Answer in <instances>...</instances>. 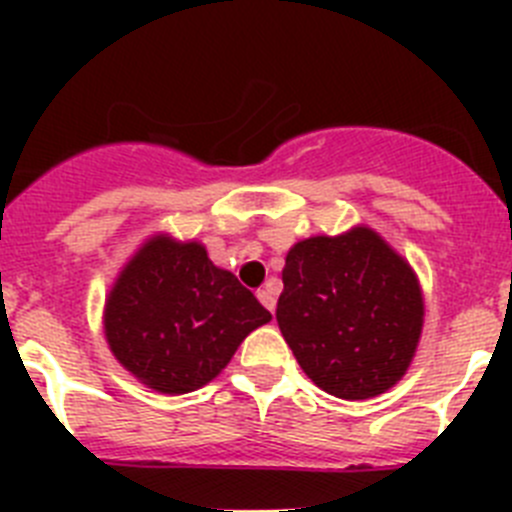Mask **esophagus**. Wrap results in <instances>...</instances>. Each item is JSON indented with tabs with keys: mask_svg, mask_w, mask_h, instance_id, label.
Here are the masks:
<instances>
[{
	"mask_svg": "<svg viewBox=\"0 0 512 512\" xmlns=\"http://www.w3.org/2000/svg\"><path fill=\"white\" fill-rule=\"evenodd\" d=\"M256 297H259L261 305H264L266 310H269L271 315H274V307H277V295H274V289H271V284H266L264 289H259V292H256Z\"/></svg>",
	"mask_w": 512,
	"mask_h": 512,
	"instance_id": "34e87169",
	"label": "esophagus"
}]
</instances>
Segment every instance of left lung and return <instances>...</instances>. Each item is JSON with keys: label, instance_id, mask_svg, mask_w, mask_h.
<instances>
[{"label": "left lung", "instance_id": "obj_1", "mask_svg": "<svg viewBox=\"0 0 512 512\" xmlns=\"http://www.w3.org/2000/svg\"><path fill=\"white\" fill-rule=\"evenodd\" d=\"M277 323L302 372L328 395L369 400L408 372L423 330L410 264L372 228L289 248Z\"/></svg>", "mask_w": 512, "mask_h": 512}]
</instances>
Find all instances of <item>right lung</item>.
Returning a JSON list of instances; mask_svg holds the SVG:
<instances>
[{
    "mask_svg": "<svg viewBox=\"0 0 512 512\" xmlns=\"http://www.w3.org/2000/svg\"><path fill=\"white\" fill-rule=\"evenodd\" d=\"M271 312L202 243L153 235L120 271L104 305V336L130 374L164 395L205 387Z\"/></svg>",
    "mask_w": 512,
    "mask_h": 512,
    "instance_id": "add662e5",
    "label": "right lung"
}]
</instances>
